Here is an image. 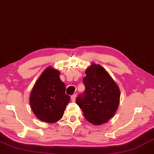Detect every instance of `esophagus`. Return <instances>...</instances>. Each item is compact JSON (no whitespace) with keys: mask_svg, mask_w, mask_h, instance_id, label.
Listing matches in <instances>:
<instances>
[{"mask_svg":"<svg viewBox=\"0 0 154 154\" xmlns=\"http://www.w3.org/2000/svg\"><path fill=\"white\" fill-rule=\"evenodd\" d=\"M76 94H74V95H72L71 96V101L72 102H75V100H76Z\"/></svg>","mask_w":154,"mask_h":154,"instance_id":"34e87169","label":"esophagus"}]
</instances>
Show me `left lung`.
I'll list each match as a JSON object with an SVG mask.
<instances>
[{
  "mask_svg": "<svg viewBox=\"0 0 154 154\" xmlns=\"http://www.w3.org/2000/svg\"><path fill=\"white\" fill-rule=\"evenodd\" d=\"M83 82L85 86L83 96L76 102L85 118L94 125L108 122L119 108L121 91L118 85L101 65L91 63L86 69Z\"/></svg>",
  "mask_w": 154,
  "mask_h": 154,
  "instance_id": "obj_1",
  "label": "left lung"
}]
</instances>
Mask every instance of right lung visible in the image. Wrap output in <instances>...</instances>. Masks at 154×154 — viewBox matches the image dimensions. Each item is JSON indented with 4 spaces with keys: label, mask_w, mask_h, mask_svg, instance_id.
<instances>
[{
    "label": "right lung",
    "mask_w": 154,
    "mask_h": 154,
    "mask_svg": "<svg viewBox=\"0 0 154 154\" xmlns=\"http://www.w3.org/2000/svg\"><path fill=\"white\" fill-rule=\"evenodd\" d=\"M59 75V71L48 66L36 81L31 91V108L41 121L54 123L59 121L70 101V96L65 94V84Z\"/></svg>",
    "instance_id": "right-lung-1"
}]
</instances>
